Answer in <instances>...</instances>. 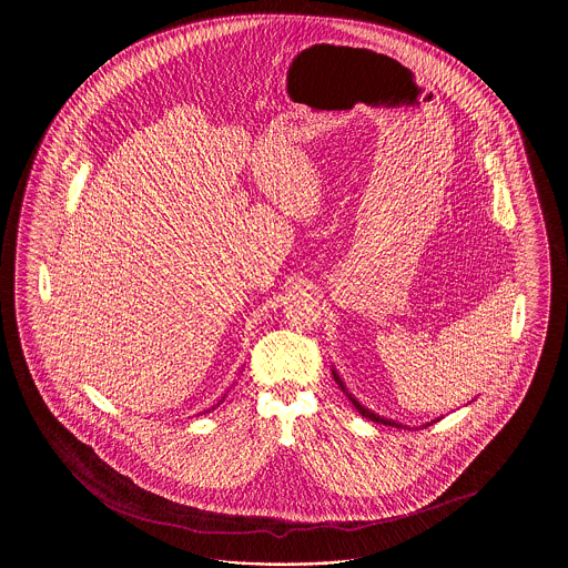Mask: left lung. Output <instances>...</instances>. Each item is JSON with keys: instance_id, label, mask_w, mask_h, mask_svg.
<instances>
[{"instance_id": "1", "label": "left lung", "mask_w": 568, "mask_h": 568, "mask_svg": "<svg viewBox=\"0 0 568 568\" xmlns=\"http://www.w3.org/2000/svg\"><path fill=\"white\" fill-rule=\"evenodd\" d=\"M332 375H334V381L341 385V389H343V392L349 396V400H352L353 406L359 410V415H362V417H368V419H373V422H377V424H385V426H396V428H403V424H396V422H392V419H385V417H381V415H377V413H373L371 408H366V406L359 405V403L353 398L352 394L347 392V385H345V383L341 381V377L336 375V371H332ZM428 426H430V424H428Z\"/></svg>"}]
</instances>
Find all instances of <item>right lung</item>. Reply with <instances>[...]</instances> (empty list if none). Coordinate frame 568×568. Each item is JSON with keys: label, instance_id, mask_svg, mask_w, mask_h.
<instances>
[{"label": "right lung", "instance_id": "add662e5", "mask_svg": "<svg viewBox=\"0 0 568 568\" xmlns=\"http://www.w3.org/2000/svg\"><path fill=\"white\" fill-rule=\"evenodd\" d=\"M206 413H209V410H206Z\"/></svg>", "mask_w": 568, "mask_h": 568}]
</instances>
